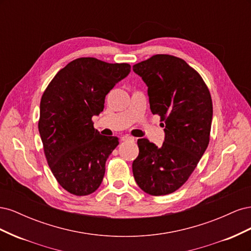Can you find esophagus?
Here are the masks:
<instances>
[{"instance_id": "1", "label": "esophagus", "mask_w": 251, "mask_h": 251, "mask_svg": "<svg viewBox=\"0 0 251 251\" xmlns=\"http://www.w3.org/2000/svg\"><path fill=\"white\" fill-rule=\"evenodd\" d=\"M121 140L125 141V142H133V141H134V138L131 137V136L126 135V136H124L123 138H121Z\"/></svg>"}]
</instances>
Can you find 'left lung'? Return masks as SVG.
Instances as JSON below:
<instances>
[{"instance_id":"obj_1","label":"left lung","mask_w":251,"mask_h":251,"mask_svg":"<svg viewBox=\"0 0 251 251\" xmlns=\"http://www.w3.org/2000/svg\"><path fill=\"white\" fill-rule=\"evenodd\" d=\"M133 70L147 83L151 111L165 126L161 147L138 139L134 178L149 195H169L188 180L208 146L211 96L201 75L177 56L156 54Z\"/></svg>"}]
</instances>
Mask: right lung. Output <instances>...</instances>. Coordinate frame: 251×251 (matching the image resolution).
I'll return each mask as SVG.
<instances>
[{
    "mask_svg": "<svg viewBox=\"0 0 251 251\" xmlns=\"http://www.w3.org/2000/svg\"><path fill=\"white\" fill-rule=\"evenodd\" d=\"M130 71L126 63L79 57L60 69L44 91L39 119L44 153L68 193L87 196L101 184L105 161L119 141L98 133L92 117L102 112L105 95Z\"/></svg>",
    "mask_w": 251,
    "mask_h": 251,
    "instance_id": "add662e5",
    "label": "right lung"
}]
</instances>
